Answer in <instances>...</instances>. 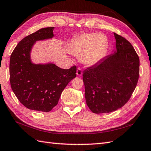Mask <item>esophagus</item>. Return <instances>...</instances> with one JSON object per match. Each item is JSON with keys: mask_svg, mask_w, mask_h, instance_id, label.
<instances>
[{"mask_svg": "<svg viewBox=\"0 0 151 151\" xmlns=\"http://www.w3.org/2000/svg\"><path fill=\"white\" fill-rule=\"evenodd\" d=\"M76 75L78 76H81L82 75V70L81 68L78 67L77 69V70H76Z\"/></svg>", "mask_w": 151, "mask_h": 151, "instance_id": "1", "label": "esophagus"}]
</instances>
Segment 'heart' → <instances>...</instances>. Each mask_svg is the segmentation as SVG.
Returning a JSON list of instances; mask_svg holds the SVG:
<instances>
[{
  "label": "heart",
  "mask_w": 151,
  "mask_h": 151,
  "mask_svg": "<svg viewBox=\"0 0 151 151\" xmlns=\"http://www.w3.org/2000/svg\"><path fill=\"white\" fill-rule=\"evenodd\" d=\"M107 46L108 40L104 34L86 32L73 41L70 50L73 55L81 57L85 65H93L104 56Z\"/></svg>",
  "instance_id": "heart-1"
}]
</instances>
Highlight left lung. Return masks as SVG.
<instances>
[{
  "label": "left lung",
  "instance_id": "left-lung-1",
  "mask_svg": "<svg viewBox=\"0 0 151 151\" xmlns=\"http://www.w3.org/2000/svg\"><path fill=\"white\" fill-rule=\"evenodd\" d=\"M116 51L83 72L85 97L93 113H107L129 101L139 75V59L131 43L114 33Z\"/></svg>",
  "mask_w": 151,
  "mask_h": 151
}]
</instances>
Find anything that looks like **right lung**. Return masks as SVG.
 <instances>
[{
    "label": "right lung",
    "instance_id": "right-lung-1",
    "mask_svg": "<svg viewBox=\"0 0 151 151\" xmlns=\"http://www.w3.org/2000/svg\"><path fill=\"white\" fill-rule=\"evenodd\" d=\"M54 27L42 28L17 44L10 60L12 90L19 102L29 109L49 112L58 105L61 93L76 77V67L63 69L54 63L34 64L31 60L32 47L37 40L54 37Z\"/></svg>",
    "mask_w": 151,
    "mask_h": 151
}]
</instances>
